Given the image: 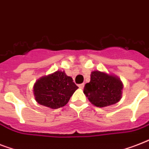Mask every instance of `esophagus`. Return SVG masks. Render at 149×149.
<instances>
[{"label": "esophagus", "mask_w": 149, "mask_h": 149, "mask_svg": "<svg viewBox=\"0 0 149 149\" xmlns=\"http://www.w3.org/2000/svg\"><path fill=\"white\" fill-rule=\"evenodd\" d=\"M79 87L80 89H84V84H79Z\"/></svg>", "instance_id": "esophagus-1"}]
</instances>
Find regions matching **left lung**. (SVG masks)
<instances>
[{"mask_svg":"<svg viewBox=\"0 0 149 149\" xmlns=\"http://www.w3.org/2000/svg\"><path fill=\"white\" fill-rule=\"evenodd\" d=\"M122 89L120 78L95 70L91 72V81L85 85L84 93L91 104L104 107L118 103L121 98Z\"/></svg>","mask_w":149,"mask_h":149,"instance_id":"obj_1","label":"left lung"}]
</instances>
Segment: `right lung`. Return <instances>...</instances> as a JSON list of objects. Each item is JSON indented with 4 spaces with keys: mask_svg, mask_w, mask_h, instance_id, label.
<instances>
[{
    "mask_svg": "<svg viewBox=\"0 0 149 149\" xmlns=\"http://www.w3.org/2000/svg\"><path fill=\"white\" fill-rule=\"evenodd\" d=\"M78 86L64 71H56L36 82L33 92L38 104L52 109L65 106Z\"/></svg>",
    "mask_w": 149,
    "mask_h": 149,
    "instance_id": "right-lung-1",
    "label": "right lung"
}]
</instances>
